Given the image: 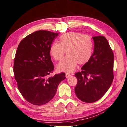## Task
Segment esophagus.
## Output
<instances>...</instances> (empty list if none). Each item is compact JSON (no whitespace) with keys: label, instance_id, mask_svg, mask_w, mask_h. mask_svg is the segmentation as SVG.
I'll list each match as a JSON object with an SVG mask.
<instances>
[{"label":"esophagus","instance_id":"esophagus-1","mask_svg":"<svg viewBox=\"0 0 127 127\" xmlns=\"http://www.w3.org/2000/svg\"><path fill=\"white\" fill-rule=\"evenodd\" d=\"M70 76H71V75H70L69 74H68V73H66V77L67 78L69 77H70Z\"/></svg>","mask_w":127,"mask_h":127}]
</instances>
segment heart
Returning a JSON list of instances; mask_svg holds the SVG:
<instances>
[{"instance_id":"1","label":"heart","mask_w":127,"mask_h":127,"mask_svg":"<svg viewBox=\"0 0 127 127\" xmlns=\"http://www.w3.org/2000/svg\"><path fill=\"white\" fill-rule=\"evenodd\" d=\"M67 51V57L57 65L60 71H74L78 63L84 64L92 57L93 42L91 37L78 32H68L60 38V42L53 43L49 48V53L56 60L63 58Z\"/></svg>"}]
</instances>
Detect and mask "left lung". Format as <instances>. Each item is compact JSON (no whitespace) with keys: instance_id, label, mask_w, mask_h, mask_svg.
Returning a JSON list of instances; mask_svg holds the SVG:
<instances>
[{"instance_id":"8db88e82","label":"left lung","mask_w":127,"mask_h":127,"mask_svg":"<svg viewBox=\"0 0 127 127\" xmlns=\"http://www.w3.org/2000/svg\"><path fill=\"white\" fill-rule=\"evenodd\" d=\"M94 50L90 60L75 75L78 82L75 88L80 100L86 103L98 101L113 82L114 55L104 36L93 37Z\"/></svg>"}]
</instances>
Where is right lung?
I'll return each instance as SVG.
<instances>
[{"label":"right lung","mask_w":127,"mask_h":127,"mask_svg":"<svg viewBox=\"0 0 127 127\" xmlns=\"http://www.w3.org/2000/svg\"><path fill=\"white\" fill-rule=\"evenodd\" d=\"M58 35L48 31H38L26 36L18 46L14 63L15 79L23 96L33 105L49 102L59 83L66 78L64 72L47 78L54 69L49 48Z\"/></svg>","instance_id":"add662e5"}]
</instances>
